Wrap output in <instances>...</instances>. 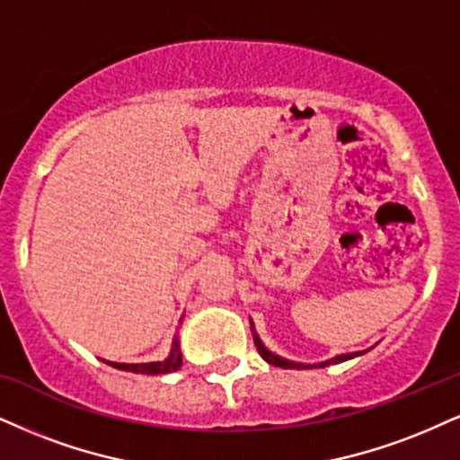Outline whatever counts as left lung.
Wrapping results in <instances>:
<instances>
[{"mask_svg":"<svg viewBox=\"0 0 460 460\" xmlns=\"http://www.w3.org/2000/svg\"><path fill=\"white\" fill-rule=\"evenodd\" d=\"M252 332H253V328H252ZM253 343H256V349H258V354L262 356V358L269 362V365H273V367H281V368H314V367H326V365H337V362H343V360H349V358H354V354H339V356H334V358H331V360H324V362H317V365H300V362H292V360H286V358H281V356H277V354H273V351H269L262 345V341H260V337L256 332H253Z\"/></svg>","mask_w":460,"mask_h":460,"instance_id":"obj_1","label":"left lung"}]
</instances>
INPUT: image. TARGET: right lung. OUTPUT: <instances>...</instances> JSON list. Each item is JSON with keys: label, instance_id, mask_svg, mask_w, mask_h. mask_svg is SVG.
<instances>
[{"label": "right lung", "instance_id": "obj_1", "mask_svg": "<svg viewBox=\"0 0 460 460\" xmlns=\"http://www.w3.org/2000/svg\"><path fill=\"white\" fill-rule=\"evenodd\" d=\"M181 362H183V356H181V349H179V341L174 339L172 343V351H170V356L166 360H160V362H143V365H126V362H109L119 371H129V373H145V376H160V373H172L177 371L181 367Z\"/></svg>", "mask_w": 460, "mask_h": 460}]
</instances>
